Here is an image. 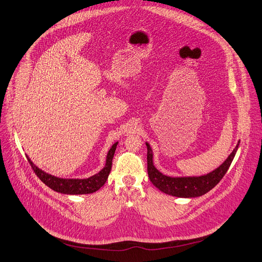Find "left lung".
<instances>
[{"label": "left lung", "instance_id": "8db88e82", "mask_svg": "<svg viewBox=\"0 0 262 262\" xmlns=\"http://www.w3.org/2000/svg\"><path fill=\"white\" fill-rule=\"evenodd\" d=\"M238 144L228 157V159L220 166V167L212 172L202 177H190V178H171L162 174L156 169L152 163V152L148 143L147 146V172L150 182L162 192L178 196V198H195L201 196L212 188L215 187L224 176L227 173L230 165L238 149Z\"/></svg>", "mask_w": 262, "mask_h": 262}]
</instances>
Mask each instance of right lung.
<instances>
[{"mask_svg":"<svg viewBox=\"0 0 262 262\" xmlns=\"http://www.w3.org/2000/svg\"><path fill=\"white\" fill-rule=\"evenodd\" d=\"M118 143H115L112 148L110 149L106 156V163L104 168L89 179H60L54 176L46 173L41 169L37 168L36 166L32 163V161L28 158V162L31 165V168L35 172V174L39 178V180L48 186L49 188L53 189L56 192L64 193V194H89L97 191L106 182L108 174L112 169V162L114 158V154L116 150V146Z\"/></svg>","mask_w":262,"mask_h":262,"instance_id":"right-lung-1","label":"right lung"}]
</instances>
